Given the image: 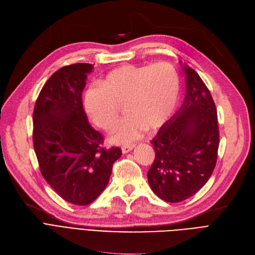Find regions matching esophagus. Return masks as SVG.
<instances>
[{
    "label": "esophagus",
    "instance_id": "34e87169",
    "mask_svg": "<svg viewBox=\"0 0 255 255\" xmlns=\"http://www.w3.org/2000/svg\"><path fill=\"white\" fill-rule=\"evenodd\" d=\"M135 147V144H128V145H124L123 147H121V150H123L124 153H127L128 151H130L132 148Z\"/></svg>",
    "mask_w": 255,
    "mask_h": 255
}]
</instances>
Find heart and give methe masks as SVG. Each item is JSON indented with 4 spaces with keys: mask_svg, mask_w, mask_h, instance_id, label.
I'll return each mask as SVG.
<instances>
[{
    "mask_svg": "<svg viewBox=\"0 0 255 255\" xmlns=\"http://www.w3.org/2000/svg\"><path fill=\"white\" fill-rule=\"evenodd\" d=\"M181 83L178 71L168 63L125 64L108 71L85 95V110L92 123L112 131L119 120V107L125 105L128 117L112 141L126 143L139 138L148 128H162L176 112Z\"/></svg>",
    "mask_w": 255,
    "mask_h": 255,
    "instance_id": "1",
    "label": "heart"
}]
</instances>
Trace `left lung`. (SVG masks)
<instances>
[{
    "mask_svg": "<svg viewBox=\"0 0 255 255\" xmlns=\"http://www.w3.org/2000/svg\"><path fill=\"white\" fill-rule=\"evenodd\" d=\"M186 96L179 110L150 141L155 151L148 183L167 202L184 201L209 180L217 163L219 127L217 109L207 85L185 66Z\"/></svg>",
    "mask_w": 255,
    "mask_h": 255,
    "instance_id": "1",
    "label": "left lung"
}]
</instances>
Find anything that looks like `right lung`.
Wrapping results in <instances>:
<instances>
[{"label": "right lung", "mask_w": 255, "mask_h": 255, "mask_svg": "<svg viewBox=\"0 0 255 255\" xmlns=\"http://www.w3.org/2000/svg\"><path fill=\"white\" fill-rule=\"evenodd\" d=\"M89 63L58 69L36 100L33 111V145L40 172L65 201L88 205L109 183L119 147L105 148L104 137L88 123L82 92Z\"/></svg>", "instance_id": "obj_1"}]
</instances>
